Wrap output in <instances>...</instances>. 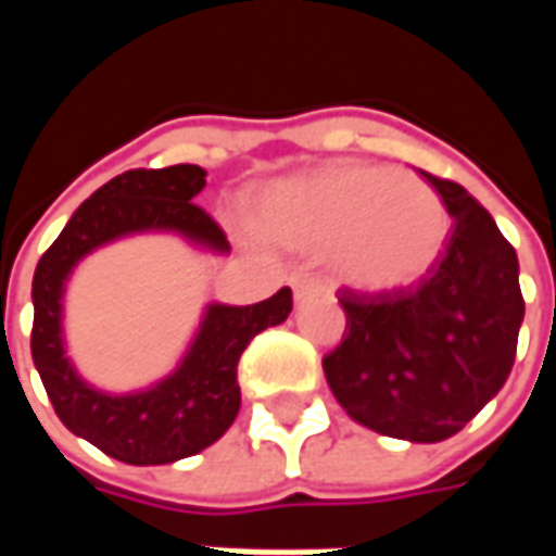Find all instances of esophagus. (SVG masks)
<instances>
[{
  "label": "esophagus",
  "instance_id": "esophagus-1",
  "mask_svg": "<svg viewBox=\"0 0 556 556\" xmlns=\"http://www.w3.org/2000/svg\"><path fill=\"white\" fill-rule=\"evenodd\" d=\"M291 289H294V301H313L318 294H325V282L313 274H294L291 277Z\"/></svg>",
  "mask_w": 556,
  "mask_h": 556
}]
</instances>
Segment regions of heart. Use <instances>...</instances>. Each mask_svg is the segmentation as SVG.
<instances>
[{"instance_id": "heart-1", "label": "heart", "mask_w": 556, "mask_h": 556, "mask_svg": "<svg viewBox=\"0 0 556 556\" xmlns=\"http://www.w3.org/2000/svg\"><path fill=\"white\" fill-rule=\"evenodd\" d=\"M255 226L289 247L333 250L345 282L390 294L417 286L441 258L450 214L410 172L337 163L270 184L255 199Z\"/></svg>"}]
</instances>
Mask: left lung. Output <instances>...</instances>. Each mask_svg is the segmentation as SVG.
<instances>
[{
    "label": "left lung",
    "mask_w": 556,
    "mask_h": 556,
    "mask_svg": "<svg viewBox=\"0 0 556 556\" xmlns=\"http://www.w3.org/2000/svg\"><path fill=\"white\" fill-rule=\"evenodd\" d=\"M453 217L417 289H339L345 333L327 354V384L351 419L414 443L453 438L513 372L525 298L518 255L462 184L422 172Z\"/></svg>",
    "instance_id": "1"
}]
</instances>
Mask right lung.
Wrapping results in <instances>:
<instances>
[{"label": "right lung", "instance_id": "obj_1", "mask_svg": "<svg viewBox=\"0 0 556 556\" xmlns=\"http://www.w3.org/2000/svg\"><path fill=\"white\" fill-rule=\"evenodd\" d=\"M202 187L205 169L193 163L122 172L77 207L35 267L31 361L43 390L67 429L125 465H169L219 441L241 408L238 361L243 349L255 333L282 325L291 313V289H279L253 306L211 303L181 366L146 393L106 396L74 372L62 345L67 274L94 247L130 231H181L190 241L226 253V231L193 202Z\"/></svg>", "mask_w": 556, "mask_h": 556}]
</instances>
